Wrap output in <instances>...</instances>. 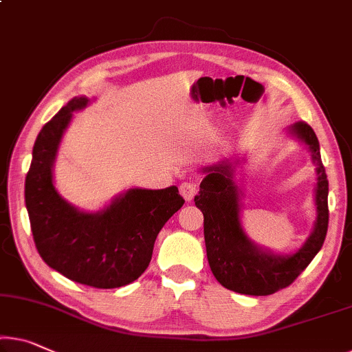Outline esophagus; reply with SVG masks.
Listing matches in <instances>:
<instances>
[{"mask_svg":"<svg viewBox=\"0 0 352 352\" xmlns=\"http://www.w3.org/2000/svg\"><path fill=\"white\" fill-rule=\"evenodd\" d=\"M179 193L186 201H192L195 195H197V186L193 182H182L179 186Z\"/></svg>","mask_w":352,"mask_h":352,"instance_id":"esophagus-1","label":"esophagus"}]
</instances>
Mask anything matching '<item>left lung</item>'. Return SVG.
<instances>
[{
  "label": "left lung",
  "mask_w": 352,
  "mask_h": 352,
  "mask_svg": "<svg viewBox=\"0 0 352 352\" xmlns=\"http://www.w3.org/2000/svg\"><path fill=\"white\" fill-rule=\"evenodd\" d=\"M286 133L305 146L316 166L315 223L304 244L291 253L269 250L247 234L242 223L244 192L241 181L236 179V168L244 159L241 160L234 154L198 168L204 177L198 195H195V206L204 217L209 267L217 282L234 293L269 296L286 288L311 263L326 239L329 181L321 162L320 142L305 122L293 124L286 129Z\"/></svg>",
  "instance_id": "1"
}]
</instances>
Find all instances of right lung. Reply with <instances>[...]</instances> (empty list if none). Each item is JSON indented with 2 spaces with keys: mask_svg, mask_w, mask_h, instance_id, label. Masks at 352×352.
I'll return each instance as SVG.
<instances>
[{
  "mask_svg": "<svg viewBox=\"0 0 352 352\" xmlns=\"http://www.w3.org/2000/svg\"><path fill=\"white\" fill-rule=\"evenodd\" d=\"M94 99L74 97L36 138L25 181V204L42 259L72 282L111 289L137 280L149 266L155 237L184 199L176 186L127 188L104 209L83 210L61 197L55 184L59 146L74 113Z\"/></svg>",
  "mask_w": 352,
  "mask_h": 352,
  "instance_id": "right-lung-1",
  "label": "right lung"
}]
</instances>
